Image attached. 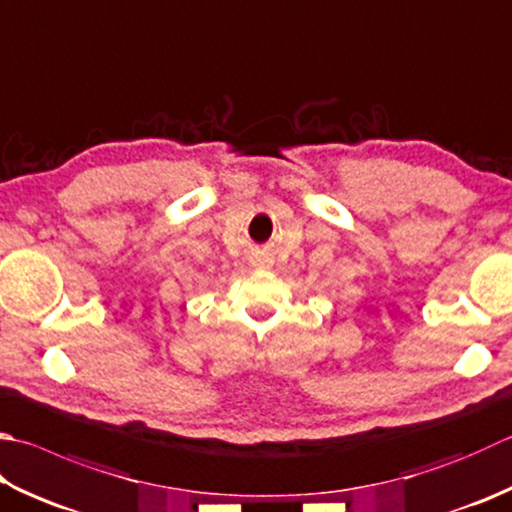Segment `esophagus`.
I'll use <instances>...</instances> for the list:
<instances>
[{"label": "esophagus", "mask_w": 512, "mask_h": 512, "mask_svg": "<svg viewBox=\"0 0 512 512\" xmlns=\"http://www.w3.org/2000/svg\"><path fill=\"white\" fill-rule=\"evenodd\" d=\"M269 263H272V260H269V256H265V254L252 256V265L254 267H269Z\"/></svg>", "instance_id": "obj_1"}]
</instances>
